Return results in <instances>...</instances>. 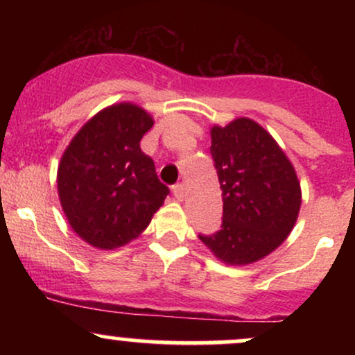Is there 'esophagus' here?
Masks as SVG:
<instances>
[{
	"label": "esophagus",
	"mask_w": 355,
	"mask_h": 355,
	"mask_svg": "<svg viewBox=\"0 0 355 355\" xmlns=\"http://www.w3.org/2000/svg\"><path fill=\"white\" fill-rule=\"evenodd\" d=\"M172 191H173V195H175V198H177V200L182 202L183 198H185V187H183L182 183H177V185H173Z\"/></svg>",
	"instance_id": "obj_1"
}]
</instances>
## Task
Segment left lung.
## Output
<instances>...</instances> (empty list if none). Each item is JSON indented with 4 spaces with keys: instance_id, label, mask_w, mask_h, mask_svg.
I'll return each mask as SVG.
<instances>
[{
    "instance_id": "8db88e82",
    "label": "left lung",
    "mask_w": 355,
    "mask_h": 355,
    "mask_svg": "<svg viewBox=\"0 0 355 355\" xmlns=\"http://www.w3.org/2000/svg\"><path fill=\"white\" fill-rule=\"evenodd\" d=\"M210 152L223 200L217 234L200 235L227 266H250L285 242L302 203L295 168L275 138L247 116L210 126Z\"/></svg>"
}]
</instances>
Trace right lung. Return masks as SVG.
I'll use <instances>...</instances> for the list:
<instances>
[{"label":"right lung","instance_id":"1","mask_svg":"<svg viewBox=\"0 0 355 355\" xmlns=\"http://www.w3.org/2000/svg\"><path fill=\"white\" fill-rule=\"evenodd\" d=\"M153 116L132 101L95 113L64 148L56 173L61 209L81 240L113 250L144 234L168 189L140 150Z\"/></svg>","mask_w":355,"mask_h":355}]
</instances>
